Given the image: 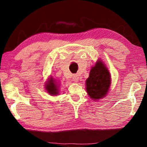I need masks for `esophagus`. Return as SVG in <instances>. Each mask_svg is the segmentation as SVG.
Returning <instances> with one entry per match:
<instances>
[{"label": "esophagus", "instance_id": "esophagus-1", "mask_svg": "<svg viewBox=\"0 0 147 147\" xmlns=\"http://www.w3.org/2000/svg\"><path fill=\"white\" fill-rule=\"evenodd\" d=\"M73 80L74 82H78L79 80V76L78 74H74V75L73 76Z\"/></svg>", "mask_w": 147, "mask_h": 147}]
</instances>
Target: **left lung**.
Segmentation results:
<instances>
[{"instance_id": "1", "label": "left lung", "mask_w": 147, "mask_h": 147, "mask_svg": "<svg viewBox=\"0 0 147 147\" xmlns=\"http://www.w3.org/2000/svg\"><path fill=\"white\" fill-rule=\"evenodd\" d=\"M86 85L87 93L93 100L102 98L108 93L111 85V76L108 68L100 59L91 67Z\"/></svg>"}]
</instances>
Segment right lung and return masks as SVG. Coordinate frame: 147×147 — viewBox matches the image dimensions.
I'll list each match as a JSON object with an SVG mask.
<instances>
[{
  "instance_id": "obj_1",
  "label": "right lung",
  "mask_w": 147,
  "mask_h": 147,
  "mask_svg": "<svg viewBox=\"0 0 147 147\" xmlns=\"http://www.w3.org/2000/svg\"><path fill=\"white\" fill-rule=\"evenodd\" d=\"M58 86L56 82L53 78H51L46 83L45 89L47 92L52 96H55L58 94Z\"/></svg>"
}]
</instances>
